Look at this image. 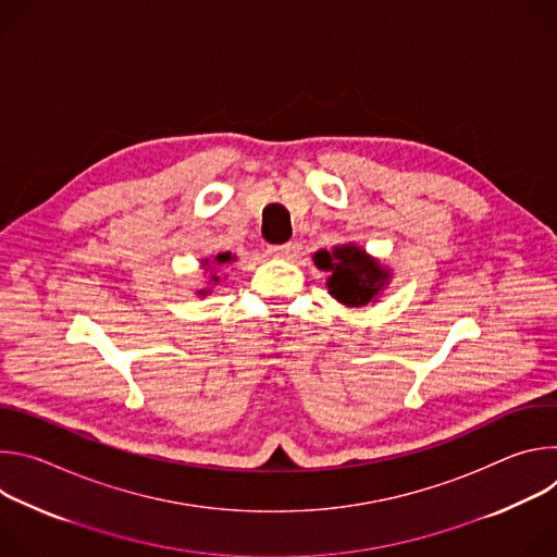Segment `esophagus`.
<instances>
[{
	"label": "esophagus",
	"instance_id": "esophagus-1",
	"mask_svg": "<svg viewBox=\"0 0 557 557\" xmlns=\"http://www.w3.org/2000/svg\"><path fill=\"white\" fill-rule=\"evenodd\" d=\"M290 245H273V247H269V256L271 258H286L288 253H290Z\"/></svg>",
	"mask_w": 557,
	"mask_h": 557
}]
</instances>
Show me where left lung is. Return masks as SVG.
Returning <instances> with one entry per match:
<instances>
[{
  "label": "left lung",
  "instance_id": "8db88e82",
  "mask_svg": "<svg viewBox=\"0 0 557 557\" xmlns=\"http://www.w3.org/2000/svg\"><path fill=\"white\" fill-rule=\"evenodd\" d=\"M312 264L329 273L331 297L348 308L376 304L392 280V269L355 243L337 245L331 251L320 249L312 253Z\"/></svg>",
  "mask_w": 557,
  "mask_h": 557
}]
</instances>
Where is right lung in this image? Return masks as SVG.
I'll list each match as a JSON object with an SVG mask.
<instances>
[{
    "mask_svg": "<svg viewBox=\"0 0 557 557\" xmlns=\"http://www.w3.org/2000/svg\"><path fill=\"white\" fill-rule=\"evenodd\" d=\"M235 260H237V258H235L233 253H228V251L218 253V256H213V258H205V260H200V269H202L205 273H209V280H207V286H202V288H198V290H196V295H198V297L209 295V293L213 290V286H218V284H220L218 269H222V267H226V264H231V262H235Z\"/></svg>",
    "mask_w": 557,
    "mask_h": 557,
    "instance_id": "obj_1",
    "label": "right lung"
}]
</instances>
